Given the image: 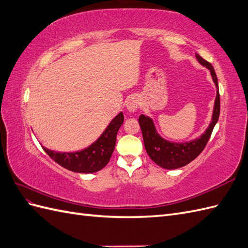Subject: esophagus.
Listing matches in <instances>:
<instances>
[{"label":"esophagus","instance_id":"1","mask_svg":"<svg viewBox=\"0 0 248 248\" xmlns=\"http://www.w3.org/2000/svg\"><path fill=\"white\" fill-rule=\"evenodd\" d=\"M125 107L129 112H135L140 107V100L136 96H131L125 101Z\"/></svg>","mask_w":248,"mask_h":248}]
</instances>
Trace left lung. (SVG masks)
<instances>
[{"instance_id": "obj_1", "label": "left lung", "mask_w": 248, "mask_h": 248, "mask_svg": "<svg viewBox=\"0 0 248 248\" xmlns=\"http://www.w3.org/2000/svg\"><path fill=\"white\" fill-rule=\"evenodd\" d=\"M195 57H197L201 64L206 66L210 71L212 79H214V82L217 90L215 101L214 115H212L211 123L205 133L197 138V140L189 142H171L165 140L164 138L157 134L151 118L145 116V115H140V118H138V123H140L142 132L143 142H145V148L148 155L155 164L164 169L171 170L181 168V167L186 166L190 162H192L194 158H197L205 149L211 136L212 130H214L216 124L217 123L218 116H220V94H218V83L215 68L208 61L203 59L200 55L195 54Z\"/></svg>"}]
</instances>
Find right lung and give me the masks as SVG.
Wrapping results in <instances>:
<instances>
[{
	"label": "right lung",
	"mask_w": 248,
	"mask_h": 248,
	"mask_svg": "<svg viewBox=\"0 0 248 248\" xmlns=\"http://www.w3.org/2000/svg\"><path fill=\"white\" fill-rule=\"evenodd\" d=\"M124 114L119 113L115 117L102 135L82 151L74 153H61L43 148L48 156L63 168L77 173H93L105 168L110 160L116 145V135L124 123Z\"/></svg>",
	"instance_id": "obj_1"
}]
</instances>
